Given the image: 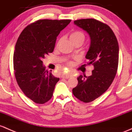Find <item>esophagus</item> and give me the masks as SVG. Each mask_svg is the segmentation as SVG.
I'll list each match as a JSON object with an SVG mask.
<instances>
[{
  "label": "esophagus",
  "mask_w": 132,
  "mask_h": 132,
  "mask_svg": "<svg viewBox=\"0 0 132 132\" xmlns=\"http://www.w3.org/2000/svg\"><path fill=\"white\" fill-rule=\"evenodd\" d=\"M72 76V75H71V74H65V75H62V78H70Z\"/></svg>",
  "instance_id": "obj_1"
}]
</instances>
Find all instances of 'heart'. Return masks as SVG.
<instances>
[{
    "instance_id": "b5f03b06",
    "label": "heart",
    "mask_w": 132,
    "mask_h": 132,
    "mask_svg": "<svg viewBox=\"0 0 132 132\" xmlns=\"http://www.w3.org/2000/svg\"><path fill=\"white\" fill-rule=\"evenodd\" d=\"M70 39L73 44V43L77 42V41H83V42H84V40H85V34H84V32H81V31H74V32H72V33L70 34ZM59 41L57 42V46L59 45ZM67 63L68 65L69 66H71L72 65V62L69 61L67 62Z\"/></svg>"
}]
</instances>
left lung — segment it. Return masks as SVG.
<instances>
[{
    "label": "left lung",
    "instance_id": "obj_1",
    "mask_svg": "<svg viewBox=\"0 0 132 132\" xmlns=\"http://www.w3.org/2000/svg\"><path fill=\"white\" fill-rule=\"evenodd\" d=\"M74 23L90 35L91 43L86 59L94 69L91 76L80 75L72 92L85 103L94 101L109 88L117 72L119 47L117 39L106 23L94 19H79Z\"/></svg>",
    "mask_w": 132,
    "mask_h": 132
}]
</instances>
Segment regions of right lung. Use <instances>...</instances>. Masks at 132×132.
Instances as JSON below:
<instances>
[{
	"mask_svg": "<svg viewBox=\"0 0 132 132\" xmlns=\"http://www.w3.org/2000/svg\"><path fill=\"white\" fill-rule=\"evenodd\" d=\"M71 20L42 19L30 23L19 35L14 53V69L23 94L38 104L52 97L59 78L45 70L42 59L53 52L57 37Z\"/></svg>",
	"mask_w": 132,
	"mask_h": 132,
	"instance_id": "add662e5",
	"label": "right lung"
}]
</instances>
